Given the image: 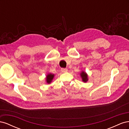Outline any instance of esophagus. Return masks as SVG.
Instances as JSON below:
<instances>
[{
	"label": "esophagus",
	"instance_id": "esophagus-1",
	"mask_svg": "<svg viewBox=\"0 0 129 129\" xmlns=\"http://www.w3.org/2000/svg\"><path fill=\"white\" fill-rule=\"evenodd\" d=\"M61 71L62 72H67L68 71V69L67 68H61Z\"/></svg>",
	"mask_w": 129,
	"mask_h": 129
}]
</instances>
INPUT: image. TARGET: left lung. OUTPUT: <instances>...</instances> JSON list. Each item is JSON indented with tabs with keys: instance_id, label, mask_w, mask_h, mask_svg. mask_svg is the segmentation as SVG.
Here are the masks:
<instances>
[{
	"instance_id": "left-lung-1",
	"label": "left lung",
	"mask_w": 129,
	"mask_h": 129,
	"mask_svg": "<svg viewBox=\"0 0 129 129\" xmlns=\"http://www.w3.org/2000/svg\"><path fill=\"white\" fill-rule=\"evenodd\" d=\"M81 77L82 79V81H83L84 82H87L88 80V75L87 74V73L82 71L81 72V73L80 74Z\"/></svg>"
}]
</instances>
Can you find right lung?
<instances>
[{
    "label": "right lung",
    "mask_w": 129,
    "mask_h": 129,
    "mask_svg": "<svg viewBox=\"0 0 129 129\" xmlns=\"http://www.w3.org/2000/svg\"><path fill=\"white\" fill-rule=\"evenodd\" d=\"M54 77V74H48L46 76V81L47 83L49 84L51 83V82L52 81L53 78Z\"/></svg>",
    "instance_id": "obj_1"
}]
</instances>
